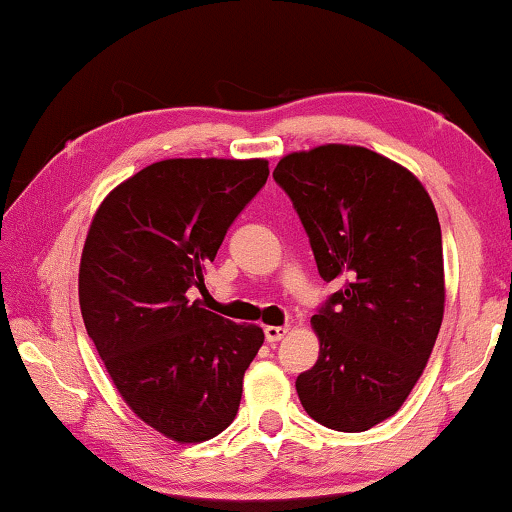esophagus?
<instances>
[{"label": "esophagus", "mask_w": 512, "mask_h": 512, "mask_svg": "<svg viewBox=\"0 0 512 512\" xmlns=\"http://www.w3.org/2000/svg\"><path fill=\"white\" fill-rule=\"evenodd\" d=\"M286 333H289V328L286 326H268L265 328V340H268L270 345H275V342L282 340Z\"/></svg>", "instance_id": "34e87169"}]
</instances>
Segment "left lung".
<instances>
[{"label":"left lung","mask_w":512,"mask_h":512,"mask_svg":"<svg viewBox=\"0 0 512 512\" xmlns=\"http://www.w3.org/2000/svg\"><path fill=\"white\" fill-rule=\"evenodd\" d=\"M272 177L321 279L345 282L312 317L319 359L298 375V398L328 429L368 431L401 408L443 324L436 207L415 174L363 146L289 153Z\"/></svg>","instance_id":"1"}]
</instances>
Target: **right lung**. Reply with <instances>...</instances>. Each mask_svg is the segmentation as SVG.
I'll use <instances>...</instances> for the list:
<instances>
[{"mask_svg": "<svg viewBox=\"0 0 512 512\" xmlns=\"http://www.w3.org/2000/svg\"><path fill=\"white\" fill-rule=\"evenodd\" d=\"M268 160L172 158L111 191L79 270L83 324L130 410L177 443L228 429L263 345L191 300L228 228L268 181Z\"/></svg>", "mask_w": 512, "mask_h": 512, "instance_id": "right-lung-1", "label": "right lung"}]
</instances>
